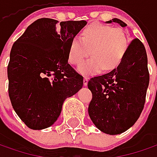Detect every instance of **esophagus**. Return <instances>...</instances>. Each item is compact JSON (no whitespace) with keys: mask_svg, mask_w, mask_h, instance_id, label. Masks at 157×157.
<instances>
[{"mask_svg":"<svg viewBox=\"0 0 157 157\" xmlns=\"http://www.w3.org/2000/svg\"><path fill=\"white\" fill-rule=\"evenodd\" d=\"M88 82H89V78H88L87 76H84V78H83V85L87 86Z\"/></svg>","mask_w":157,"mask_h":157,"instance_id":"34e87169","label":"esophagus"}]
</instances>
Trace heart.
Instances as JSON below:
<instances>
[{
  "label": "heart",
  "instance_id": "1",
  "mask_svg": "<svg viewBox=\"0 0 157 157\" xmlns=\"http://www.w3.org/2000/svg\"><path fill=\"white\" fill-rule=\"evenodd\" d=\"M127 38L125 31L110 25L94 24L82 32L81 39L74 38L69 44L68 61L79 66L91 53L93 57L80 66L79 72L91 75L116 67L123 59L127 50Z\"/></svg>",
  "mask_w": 157,
  "mask_h": 157
}]
</instances>
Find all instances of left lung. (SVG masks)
<instances>
[{
	"label": "left lung",
	"mask_w": 157,
	"mask_h": 157,
	"mask_svg": "<svg viewBox=\"0 0 157 157\" xmlns=\"http://www.w3.org/2000/svg\"><path fill=\"white\" fill-rule=\"evenodd\" d=\"M126 24L118 18L107 24ZM149 83L146 49L138 38L131 41L119 66L103 75L92 77L89 115L103 133L115 135L134 125L143 110Z\"/></svg>",
	"instance_id": "left-lung-1"
}]
</instances>
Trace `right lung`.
Segmentation results:
<instances>
[{
	"label": "right lung",
	"mask_w": 157,
	"mask_h": 157,
	"mask_svg": "<svg viewBox=\"0 0 157 157\" xmlns=\"http://www.w3.org/2000/svg\"><path fill=\"white\" fill-rule=\"evenodd\" d=\"M86 24L84 20L59 24L40 18L13 44L8 66L9 96L13 109L29 128L51 126L65 99L82 88L83 77L67 60L71 40Z\"/></svg>",
	"instance_id": "1"
}]
</instances>
